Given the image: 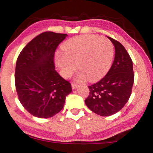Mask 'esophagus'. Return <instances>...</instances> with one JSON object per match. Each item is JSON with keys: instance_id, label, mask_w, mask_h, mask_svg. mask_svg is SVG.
I'll return each mask as SVG.
<instances>
[{"instance_id": "esophagus-1", "label": "esophagus", "mask_w": 153, "mask_h": 153, "mask_svg": "<svg viewBox=\"0 0 153 153\" xmlns=\"http://www.w3.org/2000/svg\"><path fill=\"white\" fill-rule=\"evenodd\" d=\"M71 86H72V88L73 89H76L77 87H78V85L76 83H71Z\"/></svg>"}]
</instances>
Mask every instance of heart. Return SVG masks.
Returning a JSON list of instances; mask_svg holds the SVG:
<instances>
[{"mask_svg":"<svg viewBox=\"0 0 153 153\" xmlns=\"http://www.w3.org/2000/svg\"><path fill=\"white\" fill-rule=\"evenodd\" d=\"M63 53H57L55 63L64 77H70L76 70L80 71L76 80L84 82L101 78L107 73L113 56V46L105 37L82 35L70 38L61 46Z\"/></svg>","mask_w":153,"mask_h":153,"instance_id":"1","label":"heart"}]
</instances>
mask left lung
I'll return each instance as SVG.
<instances>
[{"label": "left lung", "instance_id": "obj_1", "mask_svg": "<svg viewBox=\"0 0 153 153\" xmlns=\"http://www.w3.org/2000/svg\"><path fill=\"white\" fill-rule=\"evenodd\" d=\"M108 38L115 46L113 65L103 78L88 86L90 94L85 100L90 110L104 117L124 107L130 97L134 79L133 63L128 53L118 41Z\"/></svg>", "mask_w": 153, "mask_h": 153}]
</instances>
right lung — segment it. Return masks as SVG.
Segmentation results:
<instances>
[{"mask_svg": "<svg viewBox=\"0 0 153 153\" xmlns=\"http://www.w3.org/2000/svg\"><path fill=\"white\" fill-rule=\"evenodd\" d=\"M65 33L46 32L33 38L16 62L15 83L25 109L39 118L52 117L62 110L71 85L55 71L54 55Z\"/></svg>", "mask_w": 153, "mask_h": 153, "instance_id": "1", "label": "right lung"}]
</instances>
